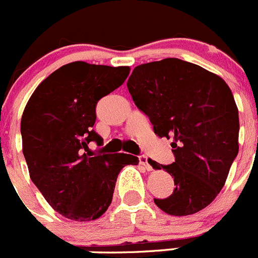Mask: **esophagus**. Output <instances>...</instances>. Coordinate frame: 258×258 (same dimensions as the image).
I'll return each mask as SVG.
<instances>
[{
    "mask_svg": "<svg viewBox=\"0 0 258 258\" xmlns=\"http://www.w3.org/2000/svg\"><path fill=\"white\" fill-rule=\"evenodd\" d=\"M139 165H142V166L145 167L146 170H148V171H151V170H152V166L150 165V162H148V158L146 157V156H139Z\"/></svg>",
    "mask_w": 258,
    "mask_h": 258,
    "instance_id": "1",
    "label": "esophagus"
}]
</instances>
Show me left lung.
<instances>
[{
  "label": "left lung",
  "instance_id": "1",
  "mask_svg": "<svg viewBox=\"0 0 258 258\" xmlns=\"http://www.w3.org/2000/svg\"><path fill=\"white\" fill-rule=\"evenodd\" d=\"M127 89L156 136L172 139L175 162L151 164L176 185L167 198L153 200L158 209L188 216L209 206L239 151L238 107L225 80L195 63L164 58L137 66Z\"/></svg>",
  "mask_w": 258,
  "mask_h": 258
}]
</instances>
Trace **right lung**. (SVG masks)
Returning a JSON list of instances; mask_svg holds the SVG:
<instances>
[{
    "label": "right lung",
    "mask_w": 258,
    "mask_h": 258,
    "mask_svg": "<svg viewBox=\"0 0 258 258\" xmlns=\"http://www.w3.org/2000/svg\"><path fill=\"white\" fill-rule=\"evenodd\" d=\"M129 73V66L66 63L35 88L25 106L20 131L30 179L66 219L92 221L102 216L120 170L138 165L136 156L92 155L88 147L93 141L102 145L92 129L97 102L119 88Z\"/></svg>",
    "instance_id": "add662e5"
}]
</instances>
